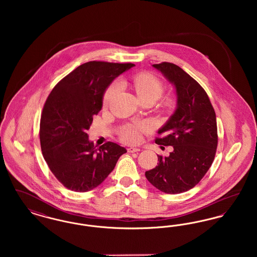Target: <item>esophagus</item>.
I'll return each mask as SVG.
<instances>
[{"label":"esophagus","mask_w":257,"mask_h":257,"mask_svg":"<svg viewBox=\"0 0 257 257\" xmlns=\"http://www.w3.org/2000/svg\"><path fill=\"white\" fill-rule=\"evenodd\" d=\"M127 150H128L129 153H134V152H139L141 149L140 148H136V147H129Z\"/></svg>","instance_id":"obj_1"}]
</instances>
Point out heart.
Here are the masks:
<instances>
[{"instance_id": "heart-1", "label": "heart", "mask_w": 257, "mask_h": 257, "mask_svg": "<svg viewBox=\"0 0 257 257\" xmlns=\"http://www.w3.org/2000/svg\"><path fill=\"white\" fill-rule=\"evenodd\" d=\"M131 86H133L140 100L145 98L153 97L158 99L163 92V86L159 80L149 73H139L135 75L131 80ZM120 85L116 82L112 83L104 94V105H109L110 101L119 91ZM150 130L148 123H139L134 126H129L123 130V141L128 144H137L141 141L142 132Z\"/></svg>"}]
</instances>
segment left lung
<instances>
[{
    "label": "left lung",
    "mask_w": 257,
    "mask_h": 257,
    "mask_svg": "<svg viewBox=\"0 0 257 257\" xmlns=\"http://www.w3.org/2000/svg\"><path fill=\"white\" fill-rule=\"evenodd\" d=\"M174 87L176 108L158 130L156 144L171 146L170 156L158 155L159 164L146 171L147 180L166 194L194 188L210 169L218 146L217 120L207 93L195 79L171 62L153 64Z\"/></svg>",
    "instance_id": "8db88e82"
}]
</instances>
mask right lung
I'll return each instance as SVG.
<instances>
[{
  "label": "right lung",
  "mask_w": 257,
  "mask_h": 257,
  "mask_svg": "<svg viewBox=\"0 0 257 257\" xmlns=\"http://www.w3.org/2000/svg\"><path fill=\"white\" fill-rule=\"evenodd\" d=\"M134 66L88 61L65 76L51 91L40 119V145L50 170L67 189L79 193L95 189L127 152L111 142L94 146L86 131L102 109L108 86Z\"/></svg>",
  "instance_id": "right-lung-1"
}]
</instances>
